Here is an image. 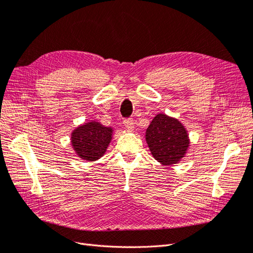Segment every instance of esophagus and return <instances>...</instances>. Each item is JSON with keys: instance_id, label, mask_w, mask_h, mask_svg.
Here are the masks:
<instances>
[{"instance_id": "esophagus-1", "label": "esophagus", "mask_w": 253, "mask_h": 253, "mask_svg": "<svg viewBox=\"0 0 253 253\" xmlns=\"http://www.w3.org/2000/svg\"><path fill=\"white\" fill-rule=\"evenodd\" d=\"M124 124L126 125L127 129H129V131H133V129H134V121H133L132 118H126L124 120Z\"/></svg>"}]
</instances>
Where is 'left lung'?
Listing matches in <instances>:
<instances>
[{
  "mask_svg": "<svg viewBox=\"0 0 253 253\" xmlns=\"http://www.w3.org/2000/svg\"><path fill=\"white\" fill-rule=\"evenodd\" d=\"M145 140L153 157L163 165L177 164L190 143L185 126L165 114H158L152 120L145 132Z\"/></svg>",
  "mask_w": 253,
  "mask_h": 253,
  "instance_id": "8db88e82",
  "label": "left lung"
}]
</instances>
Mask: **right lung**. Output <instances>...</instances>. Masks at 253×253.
Here are the masks:
<instances>
[{"label":"right lung","instance_id":"add662e5","mask_svg":"<svg viewBox=\"0 0 253 253\" xmlns=\"http://www.w3.org/2000/svg\"><path fill=\"white\" fill-rule=\"evenodd\" d=\"M113 129L96 121L78 126L72 133V144L77 155L94 162L100 158L108 149L112 139Z\"/></svg>","mask_w":253,"mask_h":253}]
</instances>
